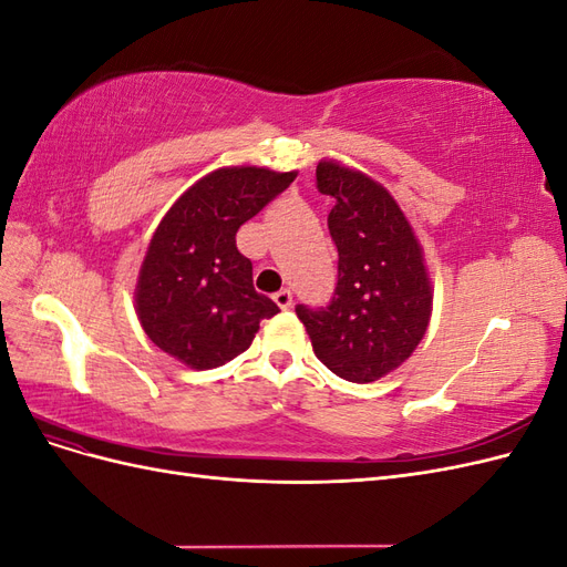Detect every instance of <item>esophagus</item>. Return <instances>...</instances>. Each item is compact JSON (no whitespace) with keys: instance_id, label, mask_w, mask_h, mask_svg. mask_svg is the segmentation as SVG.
Segmentation results:
<instances>
[{"instance_id":"34e87169","label":"esophagus","mask_w":567,"mask_h":567,"mask_svg":"<svg viewBox=\"0 0 567 567\" xmlns=\"http://www.w3.org/2000/svg\"><path fill=\"white\" fill-rule=\"evenodd\" d=\"M274 302H277L281 310H288V307L293 305V293H290L288 288H281V290H277V293H274Z\"/></svg>"}]
</instances>
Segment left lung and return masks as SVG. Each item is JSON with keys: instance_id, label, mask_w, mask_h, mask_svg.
Returning <instances> with one entry per match:
<instances>
[{"instance_id": "left-lung-1", "label": "left lung", "mask_w": 567, "mask_h": 567, "mask_svg": "<svg viewBox=\"0 0 567 567\" xmlns=\"http://www.w3.org/2000/svg\"><path fill=\"white\" fill-rule=\"evenodd\" d=\"M317 188L336 200L338 284L329 305H298L296 315L326 369L350 383L379 381L425 336L433 288L423 252L400 205L367 175L321 161Z\"/></svg>"}]
</instances>
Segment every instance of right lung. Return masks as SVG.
<instances>
[{
  "label": "right lung",
  "instance_id": "1",
  "mask_svg": "<svg viewBox=\"0 0 567 567\" xmlns=\"http://www.w3.org/2000/svg\"><path fill=\"white\" fill-rule=\"evenodd\" d=\"M296 173L221 167L167 210L136 284V315L156 346L192 369H215L250 348L260 321L279 312L252 286L236 231L286 192Z\"/></svg>",
  "mask_w": 567,
  "mask_h": 567
}]
</instances>
